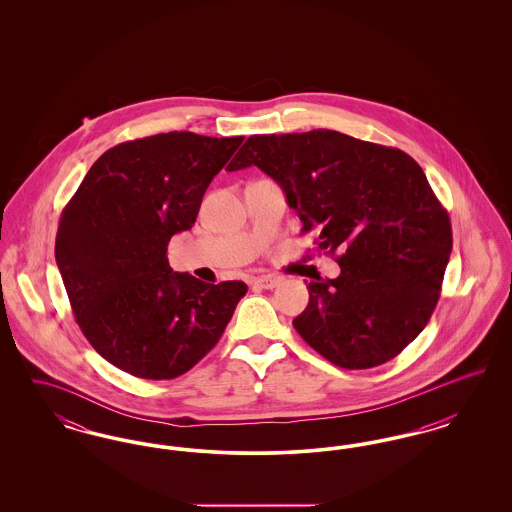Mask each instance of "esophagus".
I'll return each mask as SVG.
<instances>
[{"label": "esophagus", "instance_id": "obj_1", "mask_svg": "<svg viewBox=\"0 0 512 512\" xmlns=\"http://www.w3.org/2000/svg\"><path fill=\"white\" fill-rule=\"evenodd\" d=\"M253 286H257V288H263V290H272V288H276L278 284H280V278H276V276H259V278H253V282H251Z\"/></svg>", "mask_w": 512, "mask_h": 512}]
</instances>
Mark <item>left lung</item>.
Segmentation results:
<instances>
[{
	"label": "left lung",
	"mask_w": 512,
	"mask_h": 512,
	"mask_svg": "<svg viewBox=\"0 0 512 512\" xmlns=\"http://www.w3.org/2000/svg\"><path fill=\"white\" fill-rule=\"evenodd\" d=\"M259 167L340 251V276L311 282L293 328L324 359L359 370L397 357L432 317L453 234L447 211L411 155L336 130L247 138L226 171Z\"/></svg>",
	"instance_id": "8db88e82"
}]
</instances>
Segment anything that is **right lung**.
Instances as JSON below:
<instances>
[{
	"label": "right lung",
	"mask_w": 512,
	"mask_h": 512,
	"mask_svg": "<svg viewBox=\"0 0 512 512\" xmlns=\"http://www.w3.org/2000/svg\"><path fill=\"white\" fill-rule=\"evenodd\" d=\"M244 142L194 132L107 149L61 213L55 261L74 318L111 365L171 380L220 340L247 292L172 272L167 245L190 230L205 190Z\"/></svg>",
	"instance_id": "add662e5"
}]
</instances>
